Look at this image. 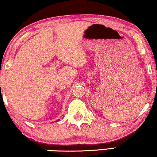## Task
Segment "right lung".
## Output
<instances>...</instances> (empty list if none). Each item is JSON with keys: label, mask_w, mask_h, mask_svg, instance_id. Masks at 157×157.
Here are the masks:
<instances>
[{"label": "right lung", "mask_w": 157, "mask_h": 157, "mask_svg": "<svg viewBox=\"0 0 157 157\" xmlns=\"http://www.w3.org/2000/svg\"><path fill=\"white\" fill-rule=\"evenodd\" d=\"M58 121H59V120H58Z\"/></svg>", "instance_id": "obj_1"}]
</instances>
